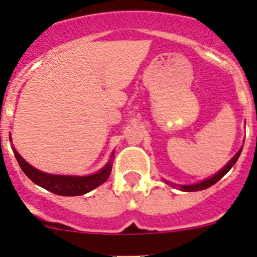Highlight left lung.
Instances as JSON below:
<instances>
[{
	"instance_id": "obj_1",
	"label": "left lung",
	"mask_w": 257,
	"mask_h": 257,
	"mask_svg": "<svg viewBox=\"0 0 257 257\" xmlns=\"http://www.w3.org/2000/svg\"><path fill=\"white\" fill-rule=\"evenodd\" d=\"M241 150H242V149H240L239 151H237L236 155L234 156V158L231 159V160L229 161V163L226 164L225 166H224L223 169H221L220 171L218 172L217 175H214V176H213V177L208 178V180L202 181V182H199V183H194V185H190V186H181V190L185 191V192H194V191L206 190V188L210 187V186H213V185H214V183H217L218 181H219L220 178L223 177L224 175H225L226 172H228L229 170H230L231 167L234 166V164L236 163V160H237V159H239L240 154H241Z\"/></svg>"
}]
</instances>
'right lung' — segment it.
I'll return each instance as SVG.
<instances>
[{
	"mask_svg": "<svg viewBox=\"0 0 257 257\" xmlns=\"http://www.w3.org/2000/svg\"><path fill=\"white\" fill-rule=\"evenodd\" d=\"M16 159L20 164L21 169L34 183L50 192L59 196H82L90 192L93 188L98 187L106 182L112 171V161L106 165V167L90 176H61V175H50L34 169L23 158L13 149ZM113 155V154H112Z\"/></svg>",
	"mask_w": 257,
	"mask_h": 257,
	"instance_id": "1",
	"label": "right lung"
}]
</instances>
